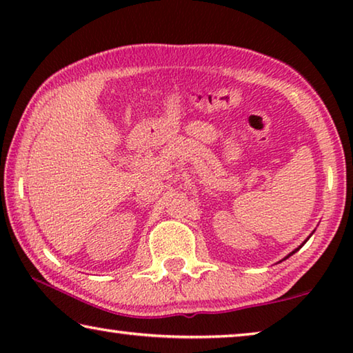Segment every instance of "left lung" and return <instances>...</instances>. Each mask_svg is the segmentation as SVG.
<instances>
[{"mask_svg":"<svg viewBox=\"0 0 353 353\" xmlns=\"http://www.w3.org/2000/svg\"><path fill=\"white\" fill-rule=\"evenodd\" d=\"M296 250H297V249H296ZM296 250H292V252H291L290 255H292V254H294V252H296ZM290 255H288V256H290Z\"/></svg>","mask_w":353,"mask_h":353,"instance_id":"left-lung-1","label":"left lung"}]
</instances>
